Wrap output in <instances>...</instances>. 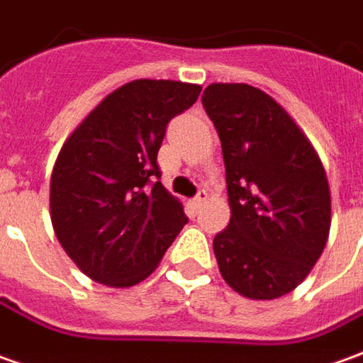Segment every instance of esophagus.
<instances>
[{
  "mask_svg": "<svg viewBox=\"0 0 363 363\" xmlns=\"http://www.w3.org/2000/svg\"><path fill=\"white\" fill-rule=\"evenodd\" d=\"M204 201H206V191H201L194 199H192V206H194V208H201Z\"/></svg>",
  "mask_w": 363,
  "mask_h": 363,
  "instance_id": "esophagus-1",
  "label": "esophagus"
}]
</instances>
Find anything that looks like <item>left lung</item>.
Instances as JSON below:
<instances>
[{
    "label": "left lung",
    "instance_id": "obj_1",
    "mask_svg": "<svg viewBox=\"0 0 363 363\" xmlns=\"http://www.w3.org/2000/svg\"><path fill=\"white\" fill-rule=\"evenodd\" d=\"M202 107L223 145L230 223L214 236L226 284L252 300L292 292L330 233L326 171L274 99L244 83H213Z\"/></svg>",
    "mask_w": 363,
    "mask_h": 363
}]
</instances>
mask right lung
Listing matches in <instances>:
<instances>
[{
  "mask_svg": "<svg viewBox=\"0 0 363 363\" xmlns=\"http://www.w3.org/2000/svg\"><path fill=\"white\" fill-rule=\"evenodd\" d=\"M201 85L139 79L113 91L73 130L51 174V223L69 258L95 282L139 284L189 223L161 184L167 125Z\"/></svg>",
  "mask_w": 363,
  "mask_h": 363,
  "instance_id": "right-lung-1",
  "label": "right lung"
}]
</instances>
